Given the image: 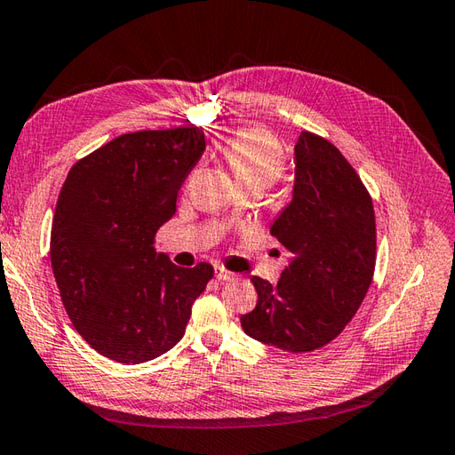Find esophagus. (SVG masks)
<instances>
[{
    "label": "esophagus",
    "mask_w": 455,
    "mask_h": 455,
    "mask_svg": "<svg viewBox=\"0 0 455 455\" xmlns=\"http://www.w3.org/2000/svg\"><path fill=\"white\" fill-rule=\"evenodd\" d=\"M235 273H231V271H228V268H224V267H218L216 268V279L218 281H221V283H229V281H235Z\"/></svg>",
    "instance_id": "obj_1"
}]
</instances>
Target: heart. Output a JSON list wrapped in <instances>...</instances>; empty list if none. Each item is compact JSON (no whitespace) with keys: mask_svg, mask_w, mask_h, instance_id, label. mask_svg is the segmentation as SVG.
Segmentation results:
<instances>
[{"mask_svg":"<svg viewBox=\"0 0 455 455\" xmlns=\"http://www.w3.org/2000/svg\"><path fill=\"white\" fill-rule=\"evenodd\" d=\"M221 153L243 190H267L281 179L286 166L279 139L259 125L241 129L224 145Z\"/></svg>","mask_w":455,"mask_h":455,"instance_id":"obj_1","label":"heart"}]
</instances>
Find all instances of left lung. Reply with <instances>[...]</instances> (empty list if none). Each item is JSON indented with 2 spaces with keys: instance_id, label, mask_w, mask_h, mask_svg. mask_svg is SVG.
<instances>
[{
  "instance_id": "left-lung-1",
  "label": "left lung",
  "mask_w": 455,
  "mask_h": 455,
  "mask_svg": "<svg viewBox=\"0 0 455 455\" xmlns=\"http://www.w3.org/2000/svg\"><path fill=\"white\" fill-rule=\"evenodd\" d=\"M294 198L271 234L292 253L276 284L251 276L253 312L241 328L289 354H308L336 339L373 281L377 226L371 194L328 139L300 132Z\"/></svg>"
}]
</instances>
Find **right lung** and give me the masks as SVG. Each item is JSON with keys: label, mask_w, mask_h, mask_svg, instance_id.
Segmentation results:
<instances>
[{"label": "right lung", "mask_w": 455, "mask_h": 455, "mask_svg": "<svg viewBox=\"0 0 455 455\" xmlns=\"http://www.w3.org/2000/svg\"><path fill=\"white\" fill-rule=\"evenodd\" d=\"M206 139L196 125L125 133L72 164L51 228V265L74 328L117 363H145L184 336L214 267H176L155 235L176 212Z\"/></svg>", "instance_id": "obj_1"}]
</instances>
